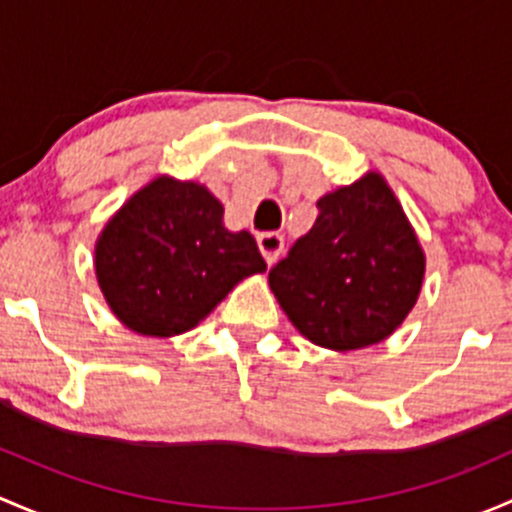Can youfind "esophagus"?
I'll use <instances>...</instances> for the list:
<instances>
[{
  "label": "esophagus",
  "mask_w": 512,
  "mask_h": 512,
  "mask_svg": "<svg viewBox=\"0 0 512 512\" xmlns=\"http://www.w3.org/2000/svg\"><path fill=\"white\" fill-rule=\"evenodd\" d=\"M256 241H258V249H261V254H263V258H266L268 266H271V263H276V258L281 256V251H283V236L276 234V231H266V234H258Z\"/></svg>",
  "instance_id": "esophagus-1"
}]
</instances>
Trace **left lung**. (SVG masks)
<instances>
[{"label": "left lung", "mask_w": 512, "mask_h": 512, "mask_svg": "<svg viewBox=\"0 0 512 512\" xmlns=\"http://www.w3.org/2000/svg\"><path fill=\"white\" fill-rule=\"evenodd\" d=\"M426 258L379 172L318 199L313 229L268 271V286L300 335L328 350L389 337L419 298Z\"/></svg>", "instance_id": "8db88e82"}]
</instances>
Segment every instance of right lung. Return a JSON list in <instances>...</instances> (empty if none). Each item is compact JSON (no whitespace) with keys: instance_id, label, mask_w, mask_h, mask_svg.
<instances>
[{"instance_id":"1","label":"right lung","mask_w":512,"mask_h":512,"mask_svg":"<svg viewBox=\"0 0 512 512\" xmlns=\"http://www.w3.org/2000/svg\"><path fill=\"white\" fill-rule=\"evenodd\" d=\"M266 271L249 231H229L204 184L157 177L135 192L96 241L105 303L150 337L192 330L244 278Z\"/></svg>"}]
</instances>
